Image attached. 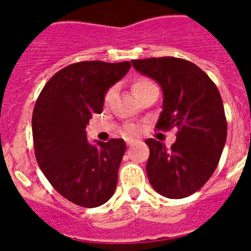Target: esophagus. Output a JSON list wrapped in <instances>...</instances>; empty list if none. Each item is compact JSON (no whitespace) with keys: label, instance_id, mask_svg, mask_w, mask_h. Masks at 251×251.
<instances>
[{"label":"esophagus","instance_id":"esophagus-1","mask_svg":"<svg viewBox=\"0 0 251 251\" xmlns=\"http://www.w3.org/2000/svg\"><path fill=\"white\" fill-rule=\"evenodd\" d=\"M127 145L128 146H133V145H134V141H132V139H130V141H127Z\"/></svg>","mask_w":251,"mask_h":251}]
</instances>
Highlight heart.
<instances>
[{"mask_svg": "<svg viewBox=\"0 0 251 251\" xmlns=\"http://www.w3.org/2000/svg\"><path fill=\"white\" fill-rule=\"evenodd\" d=\"M152 86H154V84H153L150 79H147V77H141V79H137V80L133 83L132 90H133V93H134V95H136L137 98H138L139 95L143 94L146 90L150 89V88H152ZM112 94H113V90L112 89L108 90L105 94V98H104V100L109 101ZM138 133H139V128L137 127V126H128V127L126 128V134H127L128 137L136 136V134H138Z\"/></svg>", "mask_w": 251, "mask_h": 251, "instance_id": "b5f03b06", "label": "heart"}]
</instances>
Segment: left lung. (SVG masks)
Listing matches in <instances>:
<instances>
[{
  "label": "left lung",
  "instance_id": "8db88e82",
  "mask_svg": "<svg viewBox=\"0 0 251 251\" xmlns=\"http://www.w3.org/2000/svg\"><path fill=\"white\" fill-rule=\"evenodd\" d=\"M132 64L163 90L157 129L177 128L176 142L170 150L156 139H146L150 147L148 179L162 196H190L212 176L225 146L227 123L219 89L205 72L187 60L150 57Z\"/></svg>",
  "mask_w": 251,
  "mask_h": 251
}]
</instances>
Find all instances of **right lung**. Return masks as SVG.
I'll return each mask as SVG.
<instances>
[{
  "label": "right lung",
  "instance_id": "add662e5",
  "mask_svg": "<svg viewBox=\"0 0 251 251\" xmlns=\"http://www.w3.org/2000/svg\"><path fill=\"white\" fill-rule=\"evenodd\" d=\"M130 68L129 61H81L45 84L32 113L35 156L51 186L70 202L97 207L114 194L126 152L123 139L90 145L85 128L103 112L104 97Z\"/></svg>",
  "mask_w": 251,
  "mask_h": 251
}]
</instances>
